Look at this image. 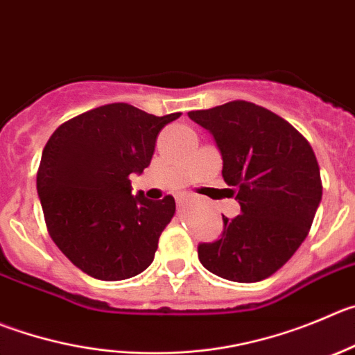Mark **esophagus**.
Wrapping results in <instances>:
<instances>
[{"instance_id": "1", "label": "esophagus", "mask_w": 355, "mask_h": 355, "mask_svg": "<svg viewBox=\"0 0 355 355\" xmlns=\"http://www.w3.org/2000/svg\"><path fill=\"white\" fill-rule=\"evenodd\" d=\"M191 200H193V196H191V194H180V196H177L178 205H185V203H189Z\"/></svg>"}]
</instances>
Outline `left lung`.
I'll return each mask as SVG.
<instances>
[{
	"label": "left lung",
	"instance_id": "obj_1",
	"mask_svg": "<svg viewBox=\"0 0 355 355\" xmlns=\"http://www.w3.org/2000/svg\"><path fill=\"white\" fill-rule=\"evenodd\" d=\"M189 117L214 137L241 210L223 215V234L198 245V257L217 277L259 282L293 257L312 227L322 200L315 154L289 122L254 103L230 101Z\"/></svg>",
	"mask_w": 355,
	"mask_h": 355
}]
</instances>
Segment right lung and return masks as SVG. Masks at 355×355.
I'll use <instances>...</instances> for the list:
<instances>
[{
  "label": "right lung",
  "mask_w": 355,
  "mask_h": 355,
  "mask_svg": "<svg viewBox=\"0 0 355 355\" xmlns=\"http://www.w3.org/2000/svg\"><path fill=\"white\" fill-rule=\"evenodd\" d=\"M180 114L112 103L59 125L43 148L36 189L59 250L98 280H125L150 266L173 196L132 194L129 175L150 164L161 129Z\"/></svg>",
  "instance_id": "right-lung-1"
}]
</instances>
